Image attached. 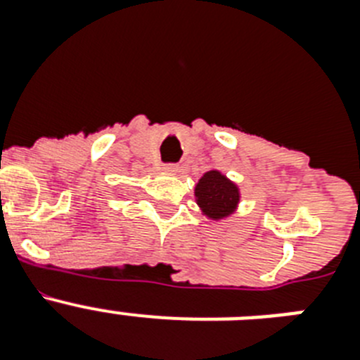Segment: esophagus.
I'll list each match as a JSON object with an SVG mask.
<instances>
[{"instance_id": "1", "label": "esophagus", "mask_w": 360, "mask_h": 360, "mask_svg": "<svg viewBox=\"0 0 360 360\" xmlns=\"http://www.w3.org/2000/svg\"><path fill=\"white\" fill-rule=\"evenodd\" d=\"M164 171L169 174H176L178 171H180V167H178L176 164H167V165H164Z\"/></svg>"}]
</instances>
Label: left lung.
Instances as JSON below:
<instances>
[{
  "instance_id": "left-lung-1",
  "label": "left lung",
  "mask_w": 360,
  "mask_h": 360,
  "mask_svg": "<svg viewBox=\"0 0 360 360\" xmlns=\"http://www.w3.org/2000/svg\"><path fill=\"white\" fill-rule=\"evenodd\" d=\"M241 193L238 184L225 176L221 171L211 169L203 173L195 186V200L200 211L207 219L219 221L234 214Z\"/></svg>"
}]
</instances>
